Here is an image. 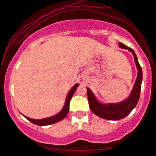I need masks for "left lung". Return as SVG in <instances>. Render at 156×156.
<instances>
[{"label": "left lung", "mask_w": 156, "mask_h": 156, "mask_svg": "<svg viewBox=\"0 0 156 156\" xmlns=\"http://www.w3.org/2000/svg\"><path fill=\"white\" fill-rule=\"evenodd\" d=\"M119 47L122 49L128 50L133 53L135 61L136 66L138 69L137 78L136 79L133 89L130 92L129 97L124 101L119 102L117 103H103L98 101L96 97L90 90V89L87 87V97H88L89 105L92 112L96 114L98 117L103 118L108 120H119L123 119L128 115L132 110L135 108L139 101L140 97L141 81H142V69L138 62V58L135 52L131 48L127 47L122 42L119 43Z\"/></svg>", "instance_id": "left-lung-1"}]
</instances>
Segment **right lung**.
Segmentation results:
<instances>
[{
	"label": "right lung",
	"mask_w": 156,
	"mask_h": 156,
	"mask_svg": "<svg viewBox=\"0 0 156 156\" xmlns=\"http://www.w3.org/2000/svg\"><path fill=\"white\" fill-rule=\"evenodd\" d=\"M79 86V84L76 83V85L73 86V87L68 92L67 98H66L65 103H64V107L62 108V110H61L60 112H58V114H55L54 116H52V117H48V118H44V119H31V118L27 117L26 116H24L28 120L31 122L33 124H35L37 125H39V126H44V125H49L51 124H54L55 122H58L63 119L67 115L68 112H69V102H70L71 98L74 94L75 92H76V89L78 88V87Z\"/></svg>",
	"instance_id": "1"
}]
</instances>
